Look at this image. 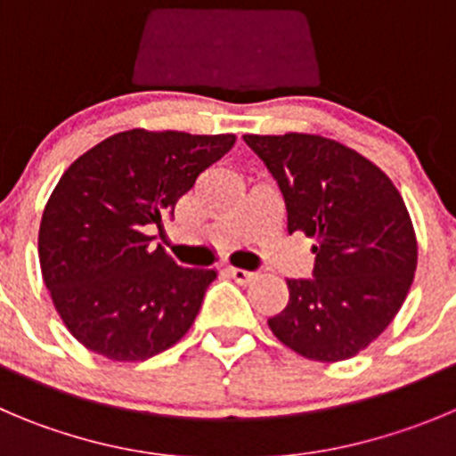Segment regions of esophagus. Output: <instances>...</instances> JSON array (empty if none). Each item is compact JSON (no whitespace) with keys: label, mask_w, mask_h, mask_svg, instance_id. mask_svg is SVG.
<instances>
[{"label":"esophagus","mask_w":456,"mask_h":456,"mask_svg":"<svg viewBox=\"0 0 456 456\" xmlns=\"http://www.w3.org/2000/svg\"><path fill=\"white\" fill-rule=\"evenodd\" d=\"M227 274L232 276L236 283H249V281L256 276V272H249V270H240V267H227Z\"/></svg>","instance_id":"1"}]
</instances>
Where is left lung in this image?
Listing matches in <instances>:
<instances>
[{
	"mask_svg": "<svg viewBox=\"0 0 456 456\" xmlns=\"http://www.w3.org/2000/svg\"><path fill=\"white\" fill-rule=\"evenodd\" d=\"M279 184L288 232L314 238L310 279L267 319L299 355L339 362L367 348L401 310L416 272L414 227L401 193L360 152L319 134H245Z\"/></svg>",
	"mask_w": 456,
	"mask_h": 456,
	"instance_id": "obj_1",
	"label": "left lung"
}]
</instances>
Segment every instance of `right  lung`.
Masks as SVG:
<instances>
[{
    "label": "right lung",
    "instance_id": "add662e5",
    "mask_svg": "<svg viewBox=\"0 0 456 456\" xmlns=\"http://www.w3.org/2000/svg\"><path fill=\"white\" fill-rule=\"evenodd\" d=\"M233 134L126 130L62 173L45 207L37 254L45 286L69 333L89 351L139 362L180 342L216 279L152 245L204 168Z\"/></svg>",
    "mask_w": 456,
    "mask_h": 456
}]
</instances>
